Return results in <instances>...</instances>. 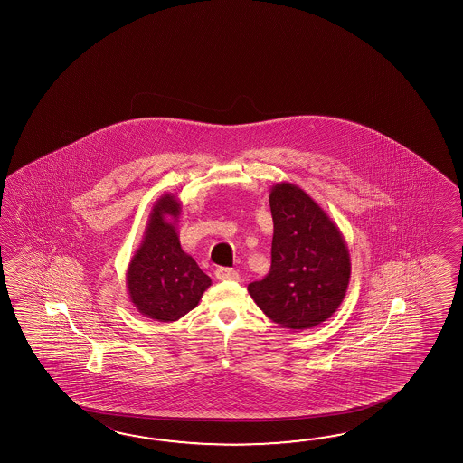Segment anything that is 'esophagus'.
<instances>
[{
	"label": "esophagus",
	"instance_id": "1",
	"mask_svg": "<svg viewBox=\"0 0 463 463\" xmlns=\"http://www.w3.org/2000/svg\"><path fill=\"white\" fill-rule=\"evenodd\" d=\"M215 276L220 281H240V275L232 268H218Z\"/></svg>",
	"mask_w": 463,
	"mask_h": 463
}]
</instances>
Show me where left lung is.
<instances>
[{"label":"left lung","instance_id":"8db88e82","mask_svg":"<svg viewBox=\"0 0 463 463\" xmlns=\"http://www.w3.org/2000/svg\"><path fill=\"white\" fill-rule=\"evenodd\" d=\"M269 207L271 268L248 291L276 325L293 331L315 327L345 299L351 278L345 238L325 210L293 184H276Z\"/></svg>","mask_w":463,"mask_h":463}]
</instances>
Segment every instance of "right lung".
<instances>
[{
    "label": "right lung",
    "instance_id": "add662e5",
    "mask_svg": "<svg viewBox=\"0 0 463 463\" xmlns=\"http://www.w3.org/2000/svg\"><path fill=\"white\" fill-rule=\"evenodd\" d=\"M180 203L164 195L152 208L144 241L130 260L128 289L138 313L162 323L177 321L198 305L212 279L195 260L188 256L178 240L175 225Z\"/></svg>",
    "mask_w": 463,
    "mask_h": 463
}]
</instances>
